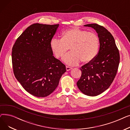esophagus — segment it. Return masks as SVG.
Returning <instances> with one entry per match:
<instances>
[{"instance_id":"1","label":"esophagus","mask_w":130,"mask_h":130,"mask_svg":"<svg viewBox=\"0 0 130 130\" xmlns=\"http://www.w3.org/2000/svg\"><path fill=\"white\" fill-rule=\"evenodd\" d=\"M72 69V68L71 67H69V66H66V70L67 71H70V70H71Z\"/></svg>"}]
</instances>
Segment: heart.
I'll return each mask as SVG.
<instances>
[{
    "instance_id": "obj_1",
    "label": "heart",
    "mask_w": 130,
    "mask_h": 130,
    "mask_svg": "<svg viewBox=\"0 0 130 130\" xmlns=\"http://www.w3.org/2000/svg\"><path fill=\"white\" fill-rule=\"evenodd\" d=\"M99 38L96 34L78 28L66 30L62 38H53L50 47L54 56L62 57L70 50L72 52L63 58L69 65H76L80 60L83 63L91 62L96 57L99 48Z\"/></svg>"
}]
</instances>
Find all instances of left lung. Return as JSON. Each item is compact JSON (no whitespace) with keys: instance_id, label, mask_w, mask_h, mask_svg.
<instances>
[{"instance_id":"left-lung-1","label":"left lung","mask_w":130,"mask_h":130,"mask_svg":"<svg viewBox=\"0 0 130 130\" xmlns=\"http://www.w3.org/2000/svg\"><path fill=\"white\" fill-rule=\"evenodd\" d=\"M96 31L100 50L91 62L82 66V75L77 81L79 90L85 95L95 96L110 87L117 75L120 63L119 51L112 34L97 24L85 25Z\"/></svg>"}]
</instances>
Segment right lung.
Listing matches in <instances>:
<instances>
[{"mask_svg": "<svg viewBox=\"0 0 130 130\" xmlns=\"http://www.w3.org/2000/svg\"><path fill=\"white\" fill-rule=\"evenodd\" d=\"M59 24H34L17 38L12 49L13 71L24 89L38 98L57 87L66 67L53 56L51 40Z\"/></svg>", "mask_w": 130, "mask_h": 130, "instance_id": "obj_1", "label": "right lung"}]
</instances>
